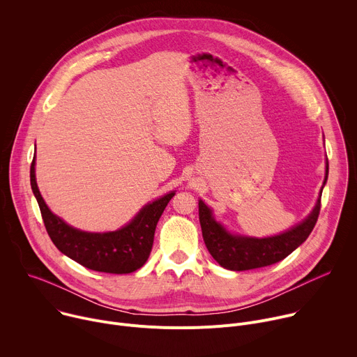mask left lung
Here are the masks:
<instances>
[{"label": "left lung", "instance_id": "8db88e82", "mask_svg": "<svg viewBox=\"0 0 357 357\" xmlns=\"http://www.w3.org/2000/svg\"><path fill=\"white\" fill-rule=\"evenodd\" d=\"M328 171L329 167L326 162V176L324 185L328 179ZM321 196L322 189L315 209L301 225L282 234L266 238L233 236L227 233L225 227L212 218L211 209L202 200H199V222L203 240H205L212 257L227 270L245 271L275 264L289 256L296 247L308 238L314 230L321 212Z\"/></svg>", "mask_w": 357, "mask_h": 357}]
</instances>
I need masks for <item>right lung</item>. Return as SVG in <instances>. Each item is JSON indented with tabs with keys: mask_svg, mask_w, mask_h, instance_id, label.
Instances as JSON below:
<instances>
[{
	"mask_svg": "<svg viewBox=\"0 0 357 357\" xmlns=\"http://www.w3.org/2000/svg\"><path fill=\"white\" fill-rule=\"evenodd\" d=\"M31 186L45 229L58 250L89 270L109 274H130L145 264L154 243L157 223L175 195L171 192L148 203L117 231L87 233L70 227L47 209L35 179V157L31 164Z\"/></svg>",
	"mask_w": 357,
	"mask_h": 357,
	"instance_id": "1",
	"label": "right lung"
}]
</instances>
